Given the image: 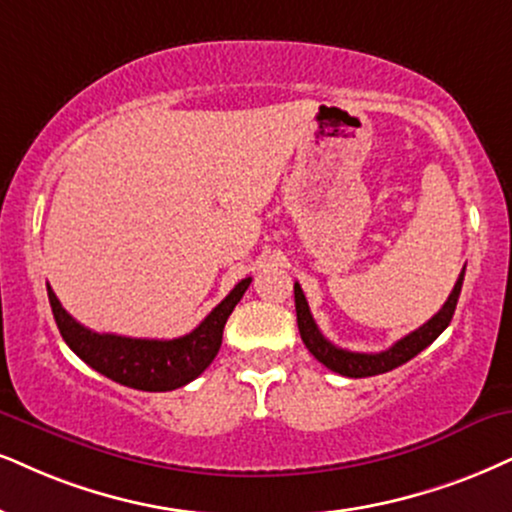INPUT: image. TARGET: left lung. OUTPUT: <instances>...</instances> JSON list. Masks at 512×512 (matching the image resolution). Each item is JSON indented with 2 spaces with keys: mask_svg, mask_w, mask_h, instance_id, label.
Listing matches in <instances>:
<instances>
[{
  "mask_svg": "<svg viewBox=\"0 0 512 512\" xmlns=\"http://www.w3.org/2000/svg\"><path fill=\"white\" fill-rule=\"evenodd\" d=\"M463 277H465V268L463 273L458 275L456 287L446 299V304L441 306V311L437 315H432L425 325L418 327L415 332L406 334V337L399 339L394 346H389L387 351L380 353H358V351H346L334 346L332 342H327L323 337V332L318 330L315 325L311 308H308V301L304 292H301L299 282H294V304H296V323H299V332L301 339H304L306 349L318 358L325 368H330L332 372H339L344 377H372V375H382V372H389L399 365L408 363L410 358H415L422 349H427L434 339L439 337L441 332L446 330L453 318V311H456L458 296H460V287H463Z\"/></svg>",
  "mask_w": 512,
  "mask_h": 512,
  "instance_id": "left-lung-1",
  "label": "left lung"
}]
</instances>
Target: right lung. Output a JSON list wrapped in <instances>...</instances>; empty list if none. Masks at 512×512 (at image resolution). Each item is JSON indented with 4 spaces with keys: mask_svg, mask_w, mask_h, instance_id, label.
I'll use <instances>...</instances> for the list:
<instances>
[{
    "mask_svg": "<svg viewBox=\"0 0 512 512\" xmlns=\"http://www.w3.org/2000/svg\"><path fill=\"white\" fill-rule=\"evenodd\" d=\"M249 285L251 277L237 282L235 289L201 320L199 327L178 339H135L87 330L85 325H80L66 313L49 285L47 294L63 342L71 346L75 356L82 358L92 370L132 389L170 391L197 380L211 365L223 344L227 318L235 311Z\"/></svg>",
    "mask_w": 512,
    "mask_h": 512,
    "instance_id": "obj_1",
    "label": "right lung"
}]
</instances>
